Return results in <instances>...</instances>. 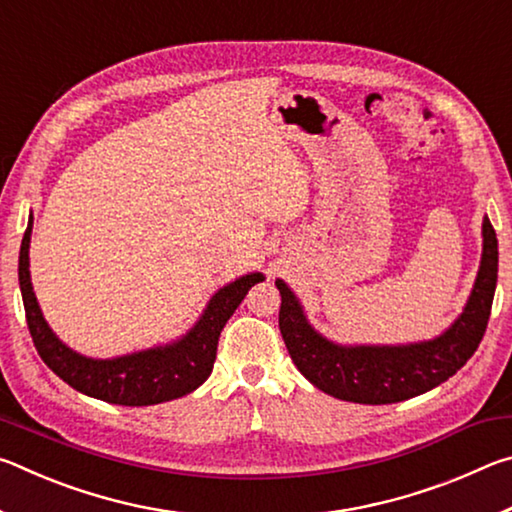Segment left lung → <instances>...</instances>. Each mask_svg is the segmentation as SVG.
Masks as SVG:
<instances>
[{
	"label": "left lung",
	"mask_w": 512,
	"mask_h": 512,
	"mask_svg": "<svg viewBox=\"0 0 512 512\" xmlns=\"http://www.w3.org/2000/svg\"><path fill=\"white\" fill-rule=\"evenodd\" d=\"M499 250L488 216L474 289L454 325L431 341L409 345H339L318 334L282 280L280 332L293 363L320 391L357 404H393L422 395L461 370L479 348L497 289Z\"/></svg>",
	"instance_id": "obj_1"
}]
</instances>
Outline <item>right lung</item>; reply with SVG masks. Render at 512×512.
<instances>
[{
    "label": "right lung",
    "mask_w": 512,
    "mask_h": 512,
    "mask_svg": "<svg viewBox=\"0 0 512 512\" xmlns=\"http://www.w3.org/2000/svg\"><path fill=\"white\" fill-rule=\"evenodd\" d=\"M33 216L20 246V291L27 311V325L40 359L76 391L97 400L121 406H151L178 400L196 391L210 377L216 359L221 329L246 298L250 287L264 280L262 273H250L219 289L207 302L203 316L183 339L160 348L126 354L117 359H90L74 352L47 325L31 287L29 244Z\"/></svg>",
    "instance_id": "right-lung-1"
}]
</instances>
